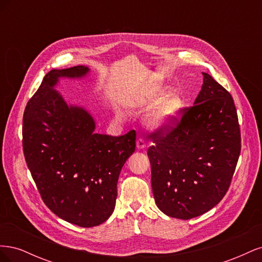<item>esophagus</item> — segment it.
<instances>
[{
    "label": "esophagus",
    "instance_id": "1",
    "mask_svg": "<svg viewBox=\"0 0 262 262\" xmlns=\"http://www.w3.org/2000/svg\"><path fill=\"white\" fill-rule=\"evenodd\" d=\"M137 147H138V149H144V148L146 147L145 141H144L143 139H142V138H140V139L137 140Z\"/></svg>",
    "mask_w": 262,
    "mask_h": 262
}]
</instances>
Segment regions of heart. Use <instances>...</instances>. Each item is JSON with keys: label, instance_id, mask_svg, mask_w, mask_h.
<instances>
[{"label": "heart", "instance_id": "obj_1", "mask_svg": "<svg viewBox=\"0 0 262 262\" xmlns=\"http://www.w3.org/2000/svg\"><path fill=\"white\" fill-rule=\"evenodd\" d=\"M157 105L146 118V123L154 130L169 132L177 125L182 108V99L175 91L164 92L157 86L142 85L134 92L131 106L137 109H148ZM117 117L121 115L117 113Z\"/></svg>", "mask_w": 262, "mask_h": 262}]
</instances>
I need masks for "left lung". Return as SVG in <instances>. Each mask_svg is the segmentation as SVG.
<instances>
[{"label":"left lung","instance_id":"1","mask_svg":"<svg viewBox=\"0 0 262 262\" xmlns=\"http://www.w3.org/2000/svg\"><path fill=\"white\" fill-rule=\"evenodd\" d=\"M193 106L176 128L152 133L147 150L155 203L166 215L190 220L223 199L241 153L234 100L208 73Z\"/></svg>","mask_w":262,"mask_h":262}]
</instances>
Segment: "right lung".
I'll list each match as a JSON object with an SVG mask.
<instances>
[{
  "mask_svg": "<svg viewBox=\"0 0 262 262\" xmlns=\"http://www.w3.org/2000/svg\"><path fill=\"white\" fill-rule=\"evenodd\" d=\"M84 66L51 70L23 117V148L38 191L55 215L81 227L112 215L122 166L136 150L134 130L121 137L95 133L94 118L68 105L54 89L60 78H83Z\"/></svg>",
  "mask_w": 262,
  "mask_h": 262,
  "instance_id": "add662e5",
  "label": "right lung"
}]
</instances>
